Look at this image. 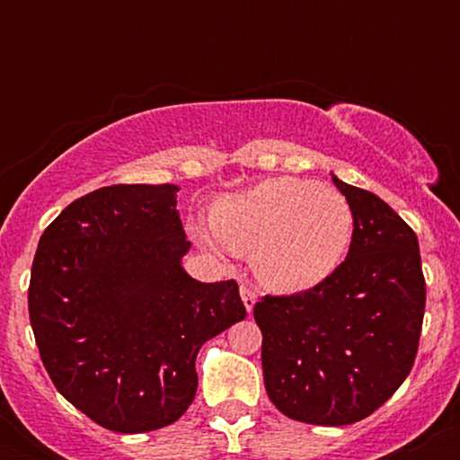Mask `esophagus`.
Returning <instances> with one entry per match:
<instances>
[{
    "instance_id": "34e87169",
    "label": "esophagus",
    "mask_w": 460,
    "mask_h": 460,
    "mask_svg": "<svg viewBox=\"0 0 460 460\" xmlns=\"http://www.w3.org/2000/svg\"><path fill=\"white\" fill-rule=\"evenodd\" d=\"M240 296H242V300H244L246 311H248V314H251L252 307H255V303H257V294L252 292V289L248 288V285H242V288H240Z\"/></svg>"
}]
</instances>
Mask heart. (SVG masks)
<instances>
[{"label":"heart","mask_w":460,"mask_h":460,"mask_svg":"<svg viewBox=\"0 0 460 460\" xmlns=\"http://www.w3.org/2000/svg\"><path fill=\"white\" fill-rule=\"evenodd\" d=\"M214 234L194 226L200 244L251 252L252 270L277 292H303L331 277L352 242V209L335 190L277 177L225 197L212 209Z\"/></svg>","instance_id":"heart-1"}]
</instances>
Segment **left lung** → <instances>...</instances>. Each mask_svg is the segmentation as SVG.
Wrapping results in <instances>:
<instances>
[{
	"instance_id": "1",
	"label": "left lung",
	"mask_w": 460,
	"mask_h": 460,
	"mask_svg": "<svg viewBox=\"0 0 460 460\" xmlns=\"http://www.w3.org/2000/svg\"><path fill=\"white\" fill-rule=\"evenodd\" d=\"M332 183L355 220L346 261L307 292L252 309L272 404L315 426L355 424L392 398L413 367L426 307L413 229L376 194Z\"/></svg>"
}]
</instances>
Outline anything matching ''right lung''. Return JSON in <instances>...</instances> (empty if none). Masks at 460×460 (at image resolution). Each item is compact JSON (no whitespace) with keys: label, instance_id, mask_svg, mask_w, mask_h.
<instances>
[{"label":"right lung","instance_id":"right-lung-1","mask_svg":"<svg viewBox=\"0 0 460 460\" xmlns=\"http://www.w3.org/2000/svg\"><path fill=\"white\" fill-rule=\"evenodd\" d=\"M179 186L131 183L73 200L45 229L30 279V322L43 366L103 429L172 424L197 394V355L246 318L235 281L200 283Z\"/></svg>","mask_w":460,"mask_h":460}]
</instances>
